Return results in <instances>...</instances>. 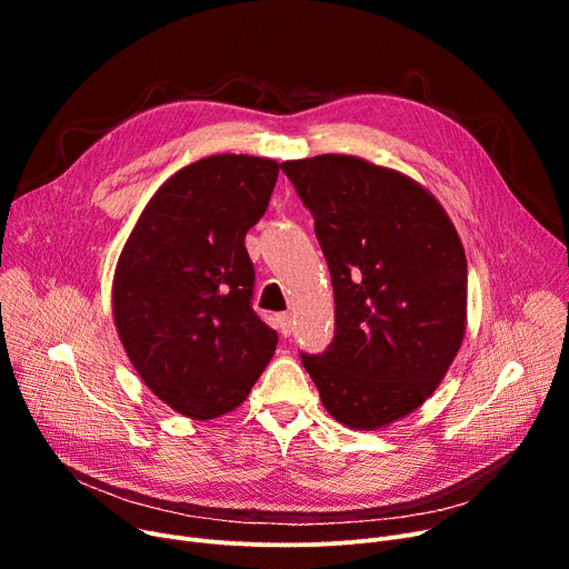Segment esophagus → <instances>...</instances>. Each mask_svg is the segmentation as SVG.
Listing matches in <instances>:
<instances>
[{"label": "esophagus", "mask_w": 569, "mask_h": 569, "mask_svg": "<svg viewBox=\"0 0 569 569\" xmlns=\"http://www.w3.org/2000/svg\"><path fill=\"white\" fill-rule=\"evenodd\" d=\"M277 330H279L281 337H290V332H292V318H290V313H279L277 316Z\"/></svg>", "instance_id": "esophagus-1"}]
</instances>
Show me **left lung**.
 Returning a JSON list of instances; mask_svg holds the SVG:
<instances>
[{"label":"left lung","instance_id":"obj_1","mask_svg":"<svg viewBox=\"0 0 569 569\" xmlns=\"http://www.w3.org/2000/svg\"><path fill=\"white\" fill-rule=\"evenodd\" d=\"M332 274L335 339L302 355L337 422L376 431L440 385L463 343L468 267L442 204L412 177L360 157L283 161Z\"/></svg>","mask_w":569,"mask_h":569}]
</instances>
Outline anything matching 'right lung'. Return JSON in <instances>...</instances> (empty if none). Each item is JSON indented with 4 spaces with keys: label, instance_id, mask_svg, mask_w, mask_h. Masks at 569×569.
<instances>
[{
    "label": "right lung",
    "instance_id": "1",
    "mask_svg": "<svg viewBox=\"0 0 569 569\" xmlns=\"http://www.w3.org/2000/svg\"><path fill=\"white\" fill-rule=\"evenodd\" d=\"M277 177L272 159H200L166 179L119 253L117 335L154 397L191 420L234 410L277 350V332L251 309L244 247Z\"/></svg>",
    "mask_w": 569,
    "mask_h": 569
}]
</instances>
